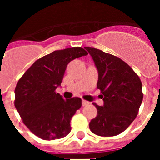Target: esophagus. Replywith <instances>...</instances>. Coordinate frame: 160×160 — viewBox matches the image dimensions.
I'll return each instance as SVG.
<instances>
[{
  "label": "esophagus",
  "instance_id": "obj_1",
  "mask_svg": "<svg viewBox=\"0 0 160 160\" xmlns=\"http://www.w3.org/2000/svg\"><path fill=\"white\" fill-rule=\"evenodd\" d=\"M82 106L83 107H85V106H87L90 104V102L87 101H86V100H82Z\"/></svg>",
  "mask_w": 160,
  "mask_h": 160
}]
</instances>
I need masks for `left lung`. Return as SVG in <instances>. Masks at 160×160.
Returning a JSON list of instances; mask_svg holds the SVG:
<instances>
[{"label": "left lung", "instance_id": "8db88e82", "mask_svg": "<svg viewBox=\"0 0 160 160\" xmlns=\"http://www.w3.org/2000/svg\"><path fill=\"white\" fill-rule=\"evenodd\" d=\"M85 49L98 72L97 88L104 102L102 107L93 102L98 114L90 121V129L99 136H115L136 118L143 97L142 82L132 68L119 58L95 48Z\"/></svg>", "mask_w": 160, "mask_h": 160}]
</instances>
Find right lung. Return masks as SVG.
I'll list each match as a JSON object with an SVG mask.
<instances>
[{
	"instance_id": "add662e5",
	"label": "right lung",
	"mask_w": 160,
	"mask_h": 160,
	"mask_svg": "<svg viewBox=\"0 0 160 160\" xmlns=\"http://www.w3.org/2000/svg\"><path fill=\"white\" fill-rule=\"evenodd\" d=\"M87 54L81 47L55 50L37 60L19 79L14 105L22 122L36 136L53 140L70 132V120L82 107V99H64L55 90L69 62Z\"/></svg>"
}]
</instances>
